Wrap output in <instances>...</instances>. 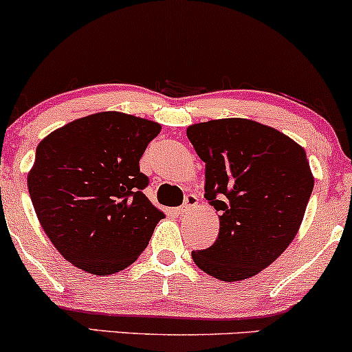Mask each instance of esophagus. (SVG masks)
<instances>
[{
  "label": "esophagus",
  "instance_id": "obj_1",
  "mask_svg": "<svg viewBox=\"0 0 352 352\" xmlns=\"http://www.w3.org/2000/svg\"><path fill=\"white\" fill-rule=\"evenodd\" d=\"M197 205H199V197L190 193V195L185 197L184 205H182L180 208H177V213H179V215H185V213H188L192 208H197Z\"/></svg>",
  "mask_w": 352,
  "mask_h": 352
}]
</instances>
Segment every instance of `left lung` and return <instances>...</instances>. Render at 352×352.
Listing matches in <instances>:
<instances>
[{
    "label": "left lung",
    "instance_id": "1",
    "mask_svg": "<svg viewBox=\"0 0 352 352\" xmlns=\"http://www.w3.org/2000/svg\"><path fill=\"white\" fill-rule=\"evenodd\" d=\"M205 162V199L220 212L215 243L192 252L201 272L240 281L272 265L298 233L314 179L301 145L248 119L190 125Z\"/></svg>",
    "mask_w": 352,
    "mask_h": 352
}]
</instances>
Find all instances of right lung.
Wrapping results in <instances>:
<instances>
[{"label":"right lung","instance_id":"add662e5","mask_svg":"<svg viewBox=\"0 0 352 352\" xmlns=\"http://www.w3.org/2000/svg\"><path fill=\"white\" fill-rule=\"evenodd\" d=\"M160 125L99 112L58 129L36 148L28 190L58 252L92 274L132 265L164 218L144 195L139 160Z\"/></svg>","mask_w":352,"mask_h":352}]
</instances>
